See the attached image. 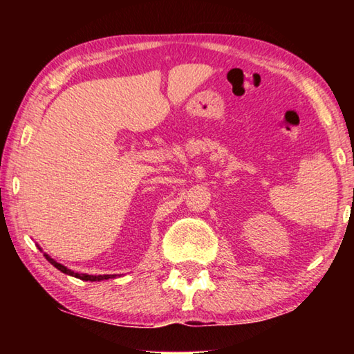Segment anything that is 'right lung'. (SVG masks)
<instances>
[{
	"mask_svg": "<svg viewBox=\"0 0 354 354\" xmlns=\"http://www.w3.org/2000/svg\"><path fill=\"white\" fill-rule=\"evenodd\" d=\"M44 256L46 257V261L50 262V263H53V266H55L57 270H61L62 273H65V274H70V277H75V278H80V279H82V281H103V279H109V278H113V277H117V274H86V273H76V272H73V270H70V268H67L65 266H62V263H59V262H56L55 259H53V257H50L48 256L46 253H44Z\"/></svg>",
	"mask_w": 354,
	"mask_h": 354,
	"instance_id": "1",
	"label": "right lung"
}]
</instances>
